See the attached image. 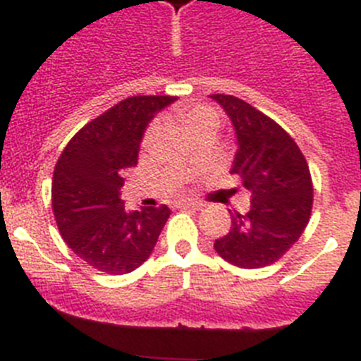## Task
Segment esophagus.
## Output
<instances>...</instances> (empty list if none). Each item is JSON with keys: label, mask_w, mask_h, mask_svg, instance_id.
I'll use <instances>...</instances> for the list:
<instances>
[{"label": "esophagus", "mask_w": 361, "mask_h": 361, "mask_svg": "<svg viewBox=\"0 0 361 361\" xmlns=\"http://www.w3.org/2000/svg\"><path fill=\"white\" fill-rule=\"evenodd\" d=\"M177 208L180 209H200V204L195 200H183V202L177 204Z\"/></svg>", "instance_id": "esophagus-1"}]
</instances>
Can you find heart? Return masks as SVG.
I'll use <instances>...</instances> for the list:
<instances>
[{"instance_id":"1","label":"heart","mask_w":361,"mask_h":361,"mask_svg":"<svg viewBox=\"0 0 361 361\" xmlns=\"http://www.w3.org/2000/svg\"><path fill=\"white\" fill-rule=\"evenodd\" d=\"M213 117H216L215 111H213L209 106H204V104L180 108V110H178V119H180V123L184 124V128H186L188 132H191V130L195 128L197 124L204 123V121H208V119H213ZM153 135H155V126H149L145 133L142 145H149Z\"/></svg>"}]
</instances>
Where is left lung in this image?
<instances>
[{"instance_id":"8db88e82","label":"left lung","mask_w":361,"mask_h":361,"mask_svg":"<svg viewBox=\"0 0 361 361\" xmlns=\"http://www.w3.org/2000/svg\"><path fill=\"white\" fill-rule=\"evenodd\" d=\"M235 126L231 173L250 190L247 213H231V229L215 240L226 262L244 269L275 264L304 233L312 209V178L304 153L279 123L235 95L213 94Z\"/></svg>"}]
</instances>
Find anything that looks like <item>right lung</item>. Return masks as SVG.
Instances as JSON below:
<instances>
[{"instance_id": "obj_1", "label": "right lung", "mask_w": 361, "mask_h": 361, "mask_svg": "<svg viewBox=\"0 0 361 361\" xmlns=\"http://www.w3.org/2000/svg\"><path fill=\"white\" fill-rule=\"evenodd\" d=\"M177 97L133 95L85 124L57 159L52 209L63 240L82 262L124 275L152 255L170 216L168 206L126 212L123 170L137 164L153 116Z\"/></svg>"}]
</instances>
